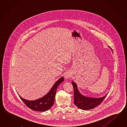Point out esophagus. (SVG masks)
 <instances>
[{
  "instance_id": "1",
  "label": "esophagus",
  "mask_w": 127,
  "mask_h": 127,
  "mask_svg": "<svg viewBox=\"0 0 127 127\" xmlns=\"http://www.w3.org/2000/svg\"><path fill=\"white\" fill-rule=\"evenodd\" d=\"M70 77H71V75H70L69 73H66L65 74L64 78H66V79L68 78H70Z\"/></svg>"
}]
</instances>
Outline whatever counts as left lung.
I'll return each mask as SVG.
<instances>
[{
	"label": "left lung",
	"mask_w": 127,
	"mask_h": 127,
	"mask_svg": "<svg viewBox=\"0 0 127 127\" xmlns=\"http://www.w3.org/2000/svg\"><path fill=\"white\" fill-rule=\"evenodd\" d=\"M72 83L74 89L73 97L74 104L82 110H87L91 109L100 105L107 95V94L105 96L100 98H92L85 97L81 95L79 92L76 84L73 81Z\"/></svg>",
	"instance_id": "8db88e82"
}]
</instances>
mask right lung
I'll return each instance as SVG.
<instances>
[{"instance_id": "1", "label": "right lung", "mask_w": 127, "mask_h": 127, "mask_svg": "<svg viewBox=\"0 0 127 127\" xmlns=\"http://www.w3.org/2000/svg\"><path fill=\"white\" fill-rule=\"evenodd\" d=\"M64 81V78L61 77L54 84L50 91L43 97L37 100L30 101L19 97L24 104L32 110L44 112L51 108L54 103L55 94L58 86Z\"/></svg>"}]
</instances>
